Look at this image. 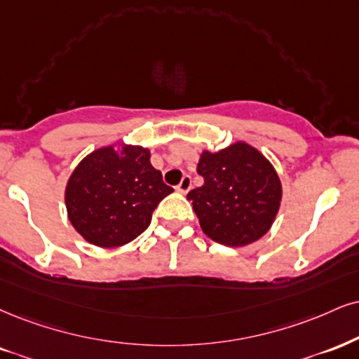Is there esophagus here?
I'll return each mask as SVG.
<instances>
[{
    "label": "esophagus",
    "mask_w": 359,
    "mask_h": 359,
    "mask_svg": "<svg viewBox=\"0 0 359 359\" xmlns=\"http://www.w3.org/2000/svg\"><path fill=\"white\" fill-rule=\"evenodd\" d=\"M189 188H191V176H183V180L180 181V184L178 187H176V189H178L180 193H188L189 191Z\"/></svg>",
    "instance_id": "obj_1"
}]
</instances>
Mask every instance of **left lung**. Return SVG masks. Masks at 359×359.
Returning <instances> with one entry per match:
<instances>
[{"mask_svg":"<svg viewBox=\"0 0 359 359\" xmlns=\"http://www.w3.org/2000/svg\"><path fill=\"white\" fill-rule=\"evenodd\" d=\"M205 184L188 193L200 226L224 246H246L269 231L281 205V181L271 163L245 141L211 153L196 168Z\"/></svg>","mask_w":359,"mask_h":359,"instance_id":"1","label":"left lung"}]
</instances>
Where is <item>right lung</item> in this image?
Returning a JSON list of instances; mask_svg holds the SVG:
<instances>
[{
	"label": "right lung",
	"mask_w": 359,
	"mask_h": 359,
	"mask_svg": "<svg viewBox=\"0 0 359 359\" xmlns=\"http://www.w3.org/2000/svg\"><path fill=\"white\" fill-rule=\"evenodd\" d=\"M149 158L143 146L109 144L74 168L65 189L66 211L88 243L118 248L149 226L159 201L172 193Z\"/></svg>",
	"instance_id": "obj_1"
}]
</instances>
